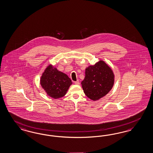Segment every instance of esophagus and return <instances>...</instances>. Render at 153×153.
<instances>
[{
  "label": "esophagus",
  "mask_w": 153,
  "mask_h": 153,
  "mask_svg": "<svg viewBox=\"0 0 153 153\" xmlns=\"http://www.w3.org/2000/svg\"><path fill=\"white\" fill-rule=\"evenodd\" d=\"M74 84L76 85H79V80H77L76 81H74Z\"/></svg>",
  "instance_id": "1"
}]
</instances>
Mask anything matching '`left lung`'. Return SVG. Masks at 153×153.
Returning <instances> with one entry per match:
<instances>
[{
  "mask_svg": "<svg viewBox=\"0 0 153 153\" xmlns=\"http://www.w3.org/2000/svg\"><path fill=\"white\" fill-rule=\"evenodd\" d=\"M114 74L103 60L85 69V77L81 82L85 95L91 100H98L107 94L114 84Z\"/></svg>",
  "mask_w": 153,
  "mask_h": 153,
  "instance_id": "8db88e82",
  "label": "left lung"
}]
</instances>
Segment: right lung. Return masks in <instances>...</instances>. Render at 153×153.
Here are the masks:
<instances>
[{
  "instance_id": "obj_1",
  "label": "right lung",
  "mask_w": 153,
  "mask_h": 153,
  "mask_svg": "<svg viewBox=\"0 0 153 153\" xmlns=\"http://www.w3.org/2000/svg\"><path fill=\"white\" fill-rule=\"evenodd\" d=\"M40 84L48 96L58 99L66 94L72 82L66 74L50 64L42 74Z\"/></svg>"
}]
</instances>
